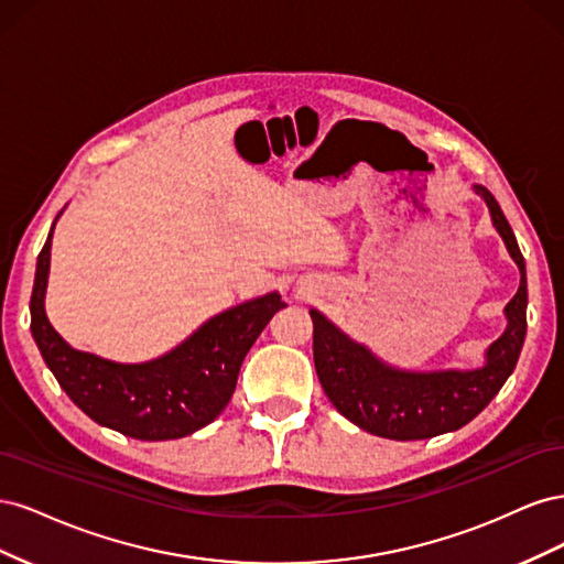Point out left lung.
<instances>
[{
	"instance_id": "8db88e82",
	"label": "left lung",
	"mask_w": 564,
	"mask_h": 564,
	"mask_svg": "<svg viewBox=\"0 0 564 564\" xmlns=\"http://www.w3.org/2000/svg\"><path fill=\"white\" fill-rule=\"evenodd\" d=\"M520 268L518 294L506 305V332L487 348L485 367L447 371H402L388 367L355 344L317 311L313 317V357L324 395L362 431L388 440H425L458 431L473 421L513 373L527 334V278L513 228L499 202L482 185H473Z\"/></svg>"
}]
</instances>
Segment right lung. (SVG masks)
<instances>
[{
  "label": "right lung",
  "mask_w": 564,
  "mask_h": 564,
  "mask_svg": "<svg viewBox=\"0 0 564 564\" xmlns=\"http://www.w3.org/2000/svg\"><path fill=\"white\" fill-rule=\"evenodd\" d=\"M51 235L37 256L30 329L56 381L84 414L135 440H176L212 423L230 402L249 348L284 303L278 292L214 315L158 360L119 365L75 350L44 313Z\"/></svg>",
  "instance_id": "obj_1"
}]
</instances>
